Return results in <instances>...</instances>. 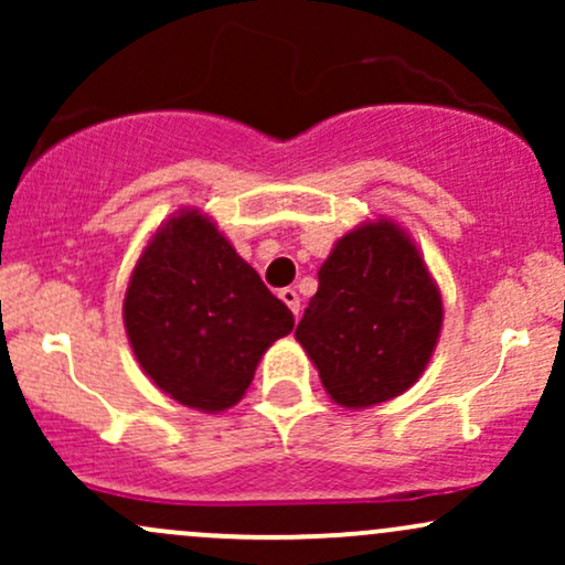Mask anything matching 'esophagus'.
<instances>
[{"label": "esophagus", "mask_w": 565, "mask_h": 565, "mask_svg": "<svg viewBox=\"0 0 565 565\" xmlns=\"http://www.w3.org/2000/svg\"><path fill=\"white\" fill-rule=\"evenodd\" d=\"M278 297H281L284 305H289V310H291V313H295V316L300 313V295H297L295 289H291V287L281 289V291H278Z\"/></svg>", "instance_id": "esophagus-1"}]
</instances>
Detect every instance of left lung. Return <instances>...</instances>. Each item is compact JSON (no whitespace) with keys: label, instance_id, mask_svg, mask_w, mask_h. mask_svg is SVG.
Instances as JSON below:
<instances>
[{"label":"left lung","instance_id":"left-lung-1","mask_svg":"<svg viewBox=\"0 0 565 565\" xmlns=\"http://www.w3.org/2000/svg\"><path fill=\"white\" fill-rule=\"evenodd\" d=\"M440 323L444 300L417 244L377 217L329 252L295 337L334 404L369 408L423 377Z\"/></svg>","mask_w":565,"mask_h":565}]
</instances>
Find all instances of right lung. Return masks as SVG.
Segmentation results:
<instances>
[{
	"mask_svg": "<svg viewBox=\"0 0 565 565\" xmlns=\"http://www.w3.org/2000/svg\"><path fill=\"white\" fill-rule=\"evenodd\" d=\"M125 329L146 377L188 408L236 406L263 353L295 327L204 212L183 206L148 238L129 276Z\"/></svg>",
	"mask_w": 565,
	"mask_h": 565,
	"instance_id": "1",
	"label": "right lung"
}]
</instances>
